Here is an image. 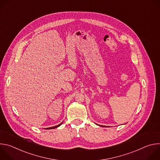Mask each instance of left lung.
Returning <instances> with one entry per match:
<instances>
[{
  "mask_svg": "<svg viewBox=\"0 0 160 160\" xmlns=\"http://www.w3.org/2000/svg\"><path fill=\"white\" fill-rule=\"evenodd\" d=\"M99 126H101V127H106V126H103V125H99ZM106 127H109L108 126H106Z\"/></svg>",
  "mask_w": 160,
  "mask_h": 160,
  "instance_id": "8db88e82",
  "label": "left lung"
}]
</instances>
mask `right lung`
Here are the masks:
<instances>
[{"label":"right lung","instance_id":"1","mask_svg":"<svg viewBox=\"0 0 160 160\" xmlns=\"http://www.w3.org/2000/svg\"><path fill=\"white\" fill-rule=\"evenodd\" d=\"M62 122H61L60 124H59V125H56V126H54V127H49V128H44V129H46V130H49V129H54V128H57V127H59L62 123Z\"/></svg>","mask_w":160,"mask_h":160}]
</instances>
